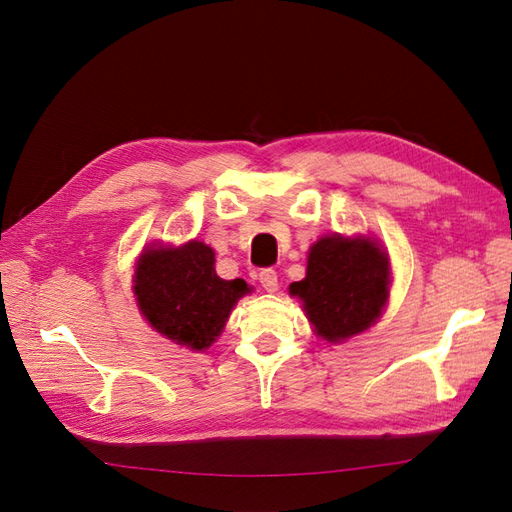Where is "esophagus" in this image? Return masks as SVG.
<instances>
[{"instance_id": "esophagus-1", "label": "esophagus", "mask_w": 512, "mask_h": 512, "mask_svg": "<svg viewBox=\"0 0 512 512\" xmlns=\"http://www.w3.org/2000/svg\"><path fill=\"white\" fill-rule=\"evenodd\" d=\"M258 280L267 292H277V288H280V284H277V273L273 269H262L258 273Z\"/></svg>"}]
</instances>
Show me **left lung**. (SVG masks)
<instances>
[{"instance_id": "8db88e82", "label": "left lung", "mask_w": 512, "mask_h": 512, "mask_svg": "<svg viewBox=\"0 0 512 512\" xmlns=\"http://www.w3.org/2000/svg\"><path fill=\"white\" fill-rule=\"evenodd\" d=\"M389 256L369 237H322L307 256V273L290 284L316 333L331 344L367 331L389 299Z\"/></svg>"}]
</instances>
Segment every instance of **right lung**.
<instances>
[{
	"instance_id": "obj_1",
	"label": "right lung",
	"mask_w": 512,
	"mask_h": 512,
	"mask_svg": "<svg viewBox=\"0 0 512 512\" xmlns=\"http://www.w3.org/2000/svg\"><path fill=\"white\" fill-rule=\"evenodd\" d=\"M247 292L243 280L218 277L215 252L203 241L147 247L136 262L134 294L143 316L160 335L190 350H207L220 337Z\"/></svg>"
}]
</instances>
